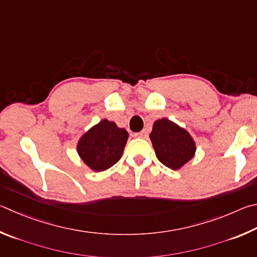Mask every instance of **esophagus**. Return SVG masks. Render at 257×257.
Instances as JSON below:
<instances>
[{"mask_svg":"<svg viewBox=\"0 0 257 257\" xmlns=\"http://www.w3.org/2000/svg\"><path fill=\"white\" fill-rule=\"evenodd\" d=\"M134 137L140 138V139H145V138H147V132L146 131H141V132L134 134Z\"/></svg>","mask_w":257,"mask_h":257,"instance_id":"1","label":"esophagus"}]
</instances>
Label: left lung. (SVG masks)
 Segmentation results:
<instances>
[{
	"instance_id": "8db88e82",
	"label": "left lung",
	"mask_w": 257,
	"mask_h": 257,
	"mask_svg": "<svg viewBox=\"0 0 257 257\" xmlns=\"http://www.w3.org/2000/svg\"><path fill=\"white\" fill-rule=\"evenodd\" d=\"M156 156L173 170L181 169L195 155V142L185 128L167 118L156 120L150 133Z\"/></svg>"
}]
</instances>
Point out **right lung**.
Here are the masks:
<instances>
[{
  "instance_id": "1",
  "label": "right lung",
  "mask_w": 257,
  "mask_h": 257,
  "mask_svg": "<svg viewBox=\"0 0 257 257\" xmlns=\"http://www.w3.org/2000/svg\"><path fill=\"white\" fill-rule=\"evenodd\" d=\"M127 139L126 130L105 118L80 138L76 151L90 169L103 172L120 159Z\"/></svg>"
}]
</instances>
